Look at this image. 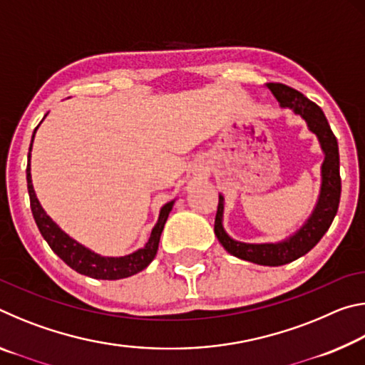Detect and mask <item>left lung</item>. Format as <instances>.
<instances>
[{
  "label": "left lung",
  "instance_id": "1",
  "mask_svg": "<svg viewBox=\"0 0 365 365\" xmlns=\"http://www.w3.org/2000/svg\"><path fill=\"white\" fill-rule=\"evenodd\" d=\"M265 88L279 101L282 109H292L306 122L309 132L317 137L320 150L324 153V163L320 168V191L316 206L298 230L285 240L277 243H245L232 238L224 228V206L225 197L219 193V206L215 214L214 232L219 243L224 246L232 256L243 259L259 265H283L293 262L316 246L325 232L329 230L335 219L339 195H341V178H339V153L338 141L333 135L329 122L325 119L324 110L316 103L299 93L298 90L289 88L283 83H267Z\"/></svg>",
  "mask_w": 365,
  "mask_h": 365
}]
</instances>
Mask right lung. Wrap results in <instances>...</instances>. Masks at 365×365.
Instances as JSON below:
<instances>
[{
    "instance_id": "obj_1",
    "label": "right lung",
    "mask_w": 365,
    "mask_h": 365,
    "mask_svg": "<svg viewBox=\"0 0 365 365\" xmlns=\"http://www.w3.org/2000/svg\"><path fill=\"white\" fill-rule=\"evenodd\" d=\"M45 117H43V119H45ZM38 127L40 125H36V128L34 130L32 143H30V148H29L27 190H29L30 207H32L35 224L38 227L41 237L46 240L49 248L56 252V255L63 259L71 269L78 272V274L91 277V279H98V280L127 279V277H132L143 269H146L148 265L151 264L154 256H156L158 248H159L160 233L164 230L165 220H168L169 212L172 211V207H174L177 197L169 202H165V205L160 207L156 225L153 227L150 238H148V242L143 248H140L137 251L130 252V255L120 256V257H109V256L98 255V252L88 250L86 246L78 243L77 240L71 238L66 232L61 230V227L56 224V222H54L45 212V209L41 207L38 197L35 195L32 174H30V158H32L30 156V151H32L34 138H35L36 130H38Z\"/></svg>"
}]
</instances>
